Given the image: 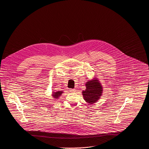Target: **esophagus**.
Masks as SVG:
<instances>
[{
	"instance_id": "1",
	"label": "esophagus",
	"mask_w": 149,
	"mask_h": 149,
	"mask_svg": "<svg viewBox=\"0 0 149 149\" xmlns=\"http://www.w3.org/2000/svg\"><path fill=\"white\" fill-rule=\"evenodd\" d=\"M69 91H70V92L72 93L75 92V91H76V90H75V89H70V90H69Z\"/></svg>"
}]
</instances>
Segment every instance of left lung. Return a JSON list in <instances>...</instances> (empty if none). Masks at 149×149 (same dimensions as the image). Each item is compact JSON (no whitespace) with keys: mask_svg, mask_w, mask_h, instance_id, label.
Wrapping results in <instances>:
<instances>
[{"mask_svg":"<svg viewBox=\"0 0 149 149\" xmlns=\"http://www.w3.org/2000/svg\"><path fill=\"white\" fill-rule=\"evenodd\" d=\"M86 88L85 91L83 92V95L86 102L93 104L97 102L102 93V87L99 82L95 80L88 81Z\"/></svg>","mask_w":149,"mask_h":149,"instance_id":"obj_1","label":"left lung"}]
</instances>
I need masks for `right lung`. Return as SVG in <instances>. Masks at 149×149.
Wrapping results in <instances>:
<instances>
[{
	"mask_svg": "<svg viewBox=\"0 0 149 149\" xmlns=\"http://www.w3.org/2000/svg\"><path fill=\"white\" fill-rule=\"evenodd\" d=\"M63 93L62 92H57L54 93V94L53 95L54 96V97H55V98H58V97L61 94V93Z\"/></svg>",
	"mask_w": 149,
	"mask_h": 149,
	"instance_id": "obj_1",
	"label": "right lung"
}]
</instances>
